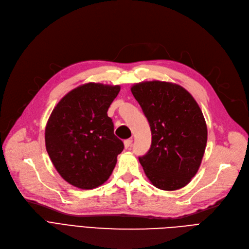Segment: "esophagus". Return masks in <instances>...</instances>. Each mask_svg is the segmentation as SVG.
Masks as SVG:
<instances>
[{
	"label": "esophagus",
	"mask_w": 249,
	"mask_h": 249,
	"mask_svg": "<svg viewBox=\"0 0 249 249\" xmlns=\"http://www.w3.org/2000/svg\"><path fill=\"white\" fill-rule=\"evenodd\" d=\"M131 144H132V139H126L124 141V146L126 149H128L130 146H131Z\"/></svg>",
	"instance_id": "obj_1"
}]
</instances>
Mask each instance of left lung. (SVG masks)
<instances>
[{"mask_svg": "<svg viewBox=\"0 0 249 249\" xmlns=\"http://www.w3.org/2000/svg\"><path fill=\"white\" fill-rule=\"evenodd\" d=\"M131 91L147 118L151 146L139 161L151 184L164 191L184 188L197 174L207 144V125L198 103L182 87L142 82Z\"/></svg>", "mask_w": 249, "mask_h": 249, "instance_id": "obj_1", "label": "left lung"}]
</instances>
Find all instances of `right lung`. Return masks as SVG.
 <instances>
[{
  "label": "right lung",
  "instance_id": "1",
  "mask_svg": "<svg viewBox=\"0 0 249 249\" xmlns=\"http://www.w3.org/2000/svg\"><path fill=\"white\" fill-rule=\"evenodd\" d=\"M120 86L82 85L65 95L45 128V146L61 178L83 190L106 181L124 148L115 136L108 109Z\"/></svg>",
  "mask_w": 249,
  "mask_h": 249
}]
</instances>
